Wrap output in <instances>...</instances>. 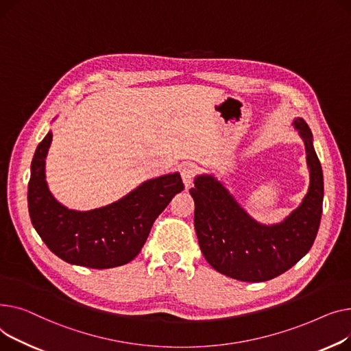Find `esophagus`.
Instances as JSON below:
<instances>
[{
  "label": "esophagus",
  "instance_id": "34e87169",
  "mask_svg": "<svg viewBox=\"0 0 351 351\" xmlns=\"http://www.w3.org/2000/svg\"><path fill=\"white\" fill-rule=\"evenodd\" d=\"M197 174V167L194 166V164H187V166H184L182 170H181V177H182V181L185 184V187H190V185L193 184L194 181V177Z\"/></svg>",
  "mask_w": 351,
  "mask_h": 351
}]
</instances>
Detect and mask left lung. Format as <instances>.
Returning a JSON list of instances; mask_svg holds the SVG:
<instances>
[{"instance_id":"8db88e82","label":"left lung","mask_w":351,"mask_h":351,"mask_svg":"<svg viewBox=\"0 0 351 351\" xmlns=\"http://www.w3.org/2000/svg\"><path fill=\"white\" fill-rule=\"evenodd\" d=\"M293 126L304 141L311 184L302 204L282 222L255 221L214 176L201 174L194 180L190 194L199 248L225 276L242 282L274 279L296 265L316 239L323 210V171L307 123L298 117Z\"/></svg>"}]
</instances>
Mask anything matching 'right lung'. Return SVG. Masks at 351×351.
Here are the masks:
<instances>
[{"label": "right lung", "mask_w": 351, "mask_h": 351, "mask_svg": "<svg viewBox=\"0 0 351 351\" xmlns=\"http://www.w3.org/2000/svg\"><path fill=\"white\" fill-rule=\"evenodd\" d=\"M49 132L38 144L28 182V210L35 231L48 248L68 263L108 269L133 261L153 222L171 198L184 190L178 173L141 182L116 202L90 211H75L55 199L45 180Z\"/></svg>", "instance_id": "1"}]
</instances>
